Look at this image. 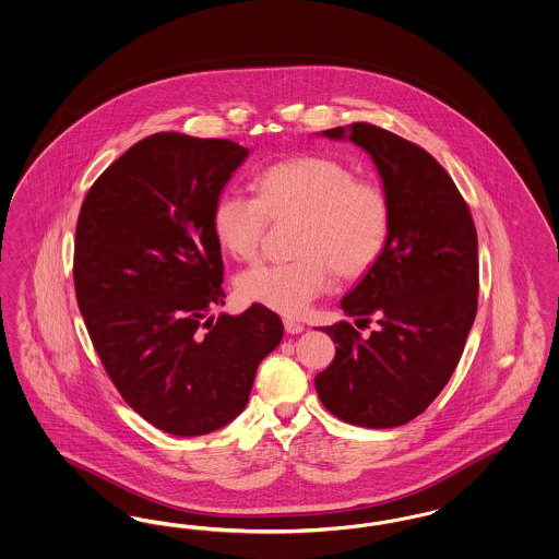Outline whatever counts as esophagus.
Here are the masks:
<instances>
[{"instance_id": "34e87169", "label": "esophagus", "mask_w": 559, "mask_h": 559, "mask_svg": "<svg viewBox=\"0 0 559 559\" xmlns=\"http://www.w3.org/2000/svg\"><path fill=\"white\" fill-rule=\"evenodd\" d=\"M283 324H285V331H287L289 335H297V333H301V331L306 329V326H304V324H301L299 320H295V318H289V316H287V318L283 320Z\"/></svg>"}]
</instances>
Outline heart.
Returning a JSON list of instances; mask_svg holds the SVG:
<instances>
[{"label":"heart","mask_w":559,"mask_h":559,"mask_svg":"<svg viewBox=\"0 0 559 559\" xmlns=\"http://www.w3.org/2000/svg\"><path fill=\"white\" fill-rule=\"evenodd\" d=\"M258 195L226 189L212 210L218 243L237 260L260 251L270 216L304 214L290 262H260L237 276L249 304L297 316L329 290L333 270L354 278L372 269L391 230V205L379 182L356 179L354 170L329 156L278 159L258 175Z\"/></svg>","instance_id":"1"}]
</instances>
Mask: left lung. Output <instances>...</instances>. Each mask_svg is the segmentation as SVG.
<instances>
[{"label":"left lung","instance_id":"1","mask_svg":"<svg viewBox=\"0 0 559 559\" xmlns=\"http://www.w3.org/2000/svg\"><path fill=\"white\" fill-rule=\"evenodd\" d=\"M354 141L379 168L391 205L384 251L341 299L349 322L322 331L336 343L316 377L322 405L345 423L393 428L420 416L451 379L478 308V239L468 203L420 145L368 122L322 131ZM356 322V324H358Z\"/></svg>","mask_w":559,"mask_h":559}]
</instances>
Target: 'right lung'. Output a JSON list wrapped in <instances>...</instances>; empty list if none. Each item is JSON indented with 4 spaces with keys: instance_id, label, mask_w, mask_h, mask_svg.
<instances>
[{
    "instance_id": "add662e5",
    "label": "right lung",
    "mask_w": 559,
    "mask_h": 559,
    "mask_svg": "<svg viewBox=\"0 0 559 559\" xmlns=\"http://www.w3.org/2000/svg\"><path fill=\"white\" fill-rule=\"evenodd\" d=\"M247 152L228 139L156 133L91 185L74 239L76 304L122 400L150 425L200 437L235 420L283 322L224 306L212 210Z\"/></svg>"
}]
</instances>
